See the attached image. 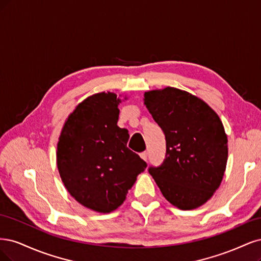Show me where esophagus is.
Masks as SVG:
<instances>
[{
    "label": "esophagus",
    "instance_id": "esophagus-1",
    "mask_svg": "<svg viewBox=\"0 0 261 261\" xmlns=\"http://www.w3.org/2000/svg\"><path fill=\"white\" fill-rule=\"evenodd\" d=\"M147 156H148L147 152H143V153L140 154V157L143 159V161H145V162L147 161Z\"/></svg>",
    "mask_w": 261,
    "mask_h": 261
}]
</instances>
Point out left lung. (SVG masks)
Here are the masks:
<instances>
[{"instance_id": "left-lung-1", "label": "left lung", "mask_w": 261, "mask_h": 261, "mask_svg": "<svg viewBox=\"0 0 261 261\" xmlns=\"http://www.w3.org/2000/svg\"><path fill=\"white\" fill-rule=\"evenodd\" d=\"M144 105L166 137L165 161L148 172L173 206L204 205L220 187L228 161L219 116L203 99L171 87L145 92Z\"/></svg>"}]
</instances>
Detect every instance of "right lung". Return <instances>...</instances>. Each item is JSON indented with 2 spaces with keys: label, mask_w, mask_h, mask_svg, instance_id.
Listing matches in <instances>:
<instances>
[{
  "label": "right lung",
  "mask_w": 261,
  "mask_h": 261,
  "mask_svg": "<svg viewBox=\"0 0 261 261\" xmlns=\"http://www.w3.org/2000/svg\"><path fill=\"white\" fill-rule=\"evenodd\" d=\"M119 103L112 92L87 97L66 119L57 143L56 163L65 188L82 206L103 214L123 203L147 166L127 147L128 130L117 125Z\"/></svg>",
  "instance_id": "add662e5"
}]
</instances>
